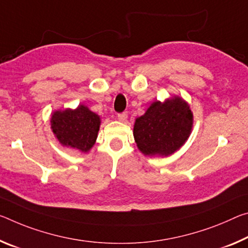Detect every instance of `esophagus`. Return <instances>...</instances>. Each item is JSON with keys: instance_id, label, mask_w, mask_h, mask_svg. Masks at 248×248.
Segmentation results:
<instances>
[{"instance_id": "obj_1", "label": "esophagus", "mask_w": 248, "mask_h": 248, "mask_svg": "<svg viewBox=\"0 0 248 248\" xmlns=\"http://www.w3.org/2000/svg\"><path fill=\"white\" fill-rule=\"evenodd\" d=\"M127 118H128V115L125 112H121V113H118V119H119L120 121H125L127 120Z\"/></svg>"}]
</instances>
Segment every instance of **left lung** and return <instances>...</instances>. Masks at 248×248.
<instances>
[{"label": "left lung", "instance_id": "left-lung-1", "mask_svg": "<svg viewBox=\"0 0 248 248\" xmlns=\"http://www.w3.org/2000/svg\"><path fill=\"white\" fill-rule=\"evenodd\" d=\"M193 125V113L182 98L155 101L144 115L137 118L133 137L144 155L168 156L186 143Z\"/></svg>", "mask_w": 248, "mask_h": 248}]
</instances>
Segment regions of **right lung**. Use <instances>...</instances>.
Masks as SVG:
<instances>
[{
    "label": "right lung",
    "mask_w": 248,
    "mask_h": 248,
    "mask_svg": "<svg viewBox=\"0 0 248 248\" xmlns=\"http://www.w3.org/2000/svg\"><path fill=\"white\" fill-rule=\"evenodd\" d=\"M100 123L99 116L86 106L79 105L74 110L54 111L50 118V128L64 147L88 152L96 142Z\"/></svg>",
    "instance_id": "obj_1"
}]
</instances>
